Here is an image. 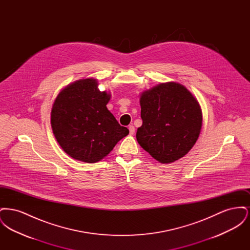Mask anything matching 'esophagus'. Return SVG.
<instances>
[{"mask_svg":"<svg viewBox=\"0 0 250 250\" xmlns=\"http://www.w3.org/2000/svg\"><path fill=\"white\" fill-rule=\"evenodd\" d=\"M128 129H129V133H130V135H133V134L135 133V126H134L133 125H130L128 126Z\"/></svg>","mask_w":250,"mask_h":250,"instance_id":"esophagus-1","label":"esophagus"}]
</instances>
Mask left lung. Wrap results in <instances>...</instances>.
Instances as JSON below:
<instances>
[{"label":"left lung","instance_id":"8db88e82","mask_svg":"<svg viewBox=\"0 0 250 250\" xmlns=\"http://www.w3.org/2000/svg\"><path fill=\"white\" fill-rule=\"evenodd\" d=\"M143 125L136 138L160 163L185 156L202 128V109L190 92L176 83H161L141 95Z\"/></svg>","mask_w":250,"mask_h":250}]
</instances>
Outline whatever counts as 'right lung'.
<instances>
[{
  "instance_id": "right-lung-1",
  "label": "right lung",
  "mask_w": 250,
  "mask_h": 250,
  "mask_svg": "<svg viewBox=\"0 0 250 250\" xmlns=\"http://www.w3.org/2000/svg\"><path fill=\"white\" fill-rule=\"evenodd\" d=\"M109 99L94 79L78 81L61 91L51 109V127L67 155L95 163L128 135L106 107Z\"/></svg>"
}]
</instances>
